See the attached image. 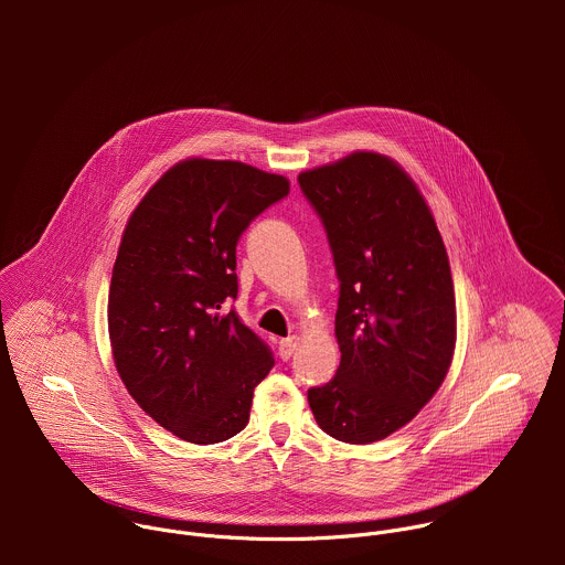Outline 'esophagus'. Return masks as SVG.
<instances>
[{"label": "esophagus", "mask_w": 565, "mask_h": 565, "mask_svg": "<svg viewBox=\"0 0 565 565\" xmlns=\"http://www.w3.org/2000/svg\"><path fill=\"white\" fill-rule=\"evenodd\" d=\"M295 347H297V338H295V335L281 340V342H279V358H281L284 362H288V360L292 358V353H295Z\"/></svg>", "instance_id": "esophagus-1"}]
</instances>
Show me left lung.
I'll use <instances>...</instances> for the list:
<instances>
[{
    "instance_id": "8db88e82",
    "label": "left lung",
    "mask_w": 565,
    "mask_h": 565,
    "mask_svg": "<svg viewBox=\"0 0 565 565\" xmlns=\"http://www.w3.org/2000/svg\"><path fill=\"white\" fill-rule=\"evenodd\" d=\"M327 230L340 281V366L308 388L317 425L351 445L405 427L443 384L456 344V299L436 221L391 158L355 151L299 174Z\"/></svg>"
}]
</instances>
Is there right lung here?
I'll list each match as a JSON object with an SVG mask.
<instances>
[{
    "instance_id": "right-lung-1",
    "label": "right lung",
    "mask_w": 565,
    "mask_h": 565,
    "mask_svg": "<svg viewBox=\"0 0 565 565\" xmlns=\"http://www.w3.org/2000/svg\"><path fill=\"white\" fill-rule=\"evenodd\" d=\"M288 181L236 160H183L134 210L114 264L109 338L140 409L174 436L214 445L250 420L270 347L234 306L236 244L288 196Z\"/></svg>"
}]
</instances>
